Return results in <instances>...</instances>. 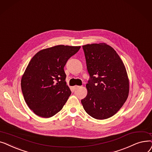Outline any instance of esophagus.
<instances>
[{"instance_id": "obj_1", "label": "esophagus", "mask_w": 152, "mask_h": 152, "mask_svg": "<svg viewBox=\"0 0 152 152\" xmlns=\"http://www.w3.org/2000/svg\"><path fill=\"white\" fill-rule=\"evenodd\" d=\"M79 88H80V86H73V90H74V91H75Z\"/></svg>"}]
</instances>
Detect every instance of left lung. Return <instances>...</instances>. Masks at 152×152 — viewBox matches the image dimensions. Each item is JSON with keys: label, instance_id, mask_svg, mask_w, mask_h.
I'll use <instances>...</instances> for the list:
<instances>
[{"label": "left lung", "instance_id": "left-lung-1", "mask_svg": "<svg viewBox=\"0 0 152 152\" xmlns=\"http://www.w3.org/2000/svg\"><path fill=\"white\" fill-rule=\"evenodd\" d=\"M82 47L90 79L86 85L87 95L82 104L92 118L107 119L127 99L129 82L126 67L115 50L105 43Z\"/></svg>", "mask_w": 152, "mask_h": 152}]
</instances>
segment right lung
Listing matches in <instances>:
<instances>
[{
  "label": "right lung",
  "mask_w": 152,
  "mask_h": 152,
  "mask_svg": "<svg viewBox=\"0 0 152 152\" xmlns=\"http://www.w3.org/2000/svg\"><path fill=\"white\" fill-rule=\"evenodd\" d=\"M80 46L58 45L41 50L21 78L25 101L34 114L48 118L59 112L71 95L64 67Z\"/></svg>",
  "instance_id": "right-lung-1"
}]
</instances>
